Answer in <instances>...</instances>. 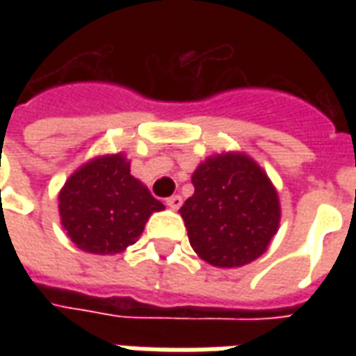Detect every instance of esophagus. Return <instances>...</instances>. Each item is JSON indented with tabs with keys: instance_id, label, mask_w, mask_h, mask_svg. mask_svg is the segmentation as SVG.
<instances>
[{
	"instance_id": "1",
	"label": "esophagus",
	"mask_w": 356,
	"mask_h": 356,
	"mask_svg": "<svg viewBox=\"0 0 356 356\" xmlns=\"http://www.w3.org/2000/svg\"><path fill=\"white\" fill-rule=\"evenodd\" d=\"M165 204H168V208L175 211V209L181 208V204H183V198L175 194V196H171V198H168V200H165Z\"/></svg>"
}]
</instances>
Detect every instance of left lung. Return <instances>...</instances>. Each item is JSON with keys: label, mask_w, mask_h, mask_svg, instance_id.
Here are the masks:
<instances>
[{"label": "left lung", "mask_w": 356, "mask_h": 356, "mask_svg": "<svg viewBox=\"0 0 356 356\" xmlns=\"http://www.w3.org/2000/svg\"><path fill=\"white\" fill-rule=\"evenodd\" d=\"M194 194L179 213L193 250L209 265L234 268L267 252L280 225L273 181L244 152L206 158L193 173Z\"/></svg>", "instance_id": "obj_1"}]
</instances>
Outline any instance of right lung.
Masks as SVG:
<instances>
[{
    "label": "right lung",
    "mask_w": 356,
    "mask_h": 356,
    "mask_svg": "<svg viewBox=\"0 0 356 356\" xmlns=\"http://www.w3.org/2000/svg\"><path fill=\"white\" fill-rule=\"evenodd\" d=\"M122 152L95 156L80 165L58 193L60 225L76 246L112 255L135 244L148 217L162 211L147 186L135 179Z\"/></svg>",
    "instance_id": "add662e5"
}]
</instances>
